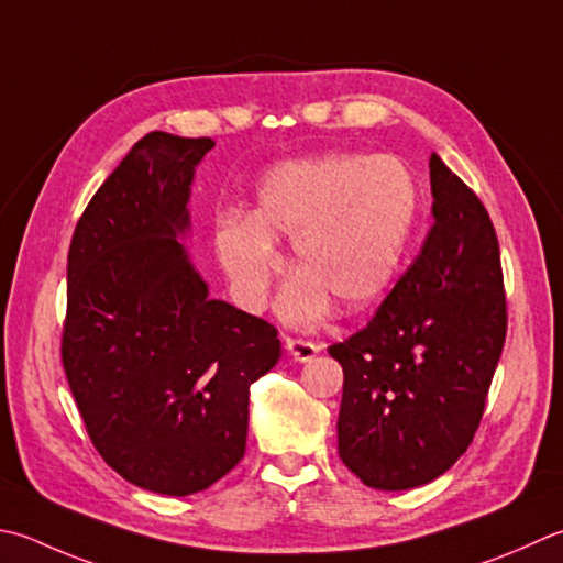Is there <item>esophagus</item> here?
<instances>
[{
	"mask_svg": "<svg viewBox=\"0 0 563 563\" xmlns=\"http://www.w3.org/2000/svg\"><path fill=\"white\" fill-rule=\"evenodd\" d=\"M285 349H288V356L292 361H300V363L312 361L319 354V346L305 339H285Z\"/></svg>",
	"mask_w": 563,
	"mask_h": 563,
	"instance_id": "1",
	"label": "esophagus"
}]
</instances>
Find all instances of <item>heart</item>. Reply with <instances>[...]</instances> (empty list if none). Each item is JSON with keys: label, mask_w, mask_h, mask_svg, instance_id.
<instances>
[{"label": "heart", "mask_w": 563, "mask_h": 563, "mask_svg": "<svg viewBox=\"0 0 563 563\" xmlns=\"http://www.w3.org/2000/svg\"><path fill=\"white\" fill-rule=\"evenodd\" d=\"M412 173L390 156H322L278 165L263 178L249 217L217 222L214 249L241 305L256 310L290 241L280 314L297 327L336 305L358 312L390 288L417 222Z\"/></svg>", "instance_id": "obj_1"}]
</instances>
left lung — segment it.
Here are the masks:
<instances>
[{"label":"left lung","mask_w":563,"mask_h":563,"mask_svg":"<svg viewBox=\"0 0 563 563\" xmlns=\"http://www.w3.org/2000/svg\"><path fill=\"white\" fill-rule=\"evenodd\" d=\"M420 256L376 317L329 356L344 368L339 456L378 490L442 476L473 442L508 332L498 236L476 192L429 158Z\"/></svg>","instance_id":"left-lung-1"}]
</instances>
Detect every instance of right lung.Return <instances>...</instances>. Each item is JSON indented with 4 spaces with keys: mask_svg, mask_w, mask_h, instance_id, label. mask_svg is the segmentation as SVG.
<instances>
[{
    "mask_svg": "<svg viewBox=\"0 0 563 563\" xmlns=\"http://www.w3.org/2000/svg\"><path fill=\"white\" fill-rule=\"evenodd\" d=\"M212 139L151 131L75 227L63 368L95 449L121 478L192 495L246 451L249 388L280 358L275 327L209 297L180 236Z\"/></svg>",
    "mask_w": 563,
    "mask_h": 563,
    "instance_id": "add662e5",
    "label": "right lung"
}]
</instances>
